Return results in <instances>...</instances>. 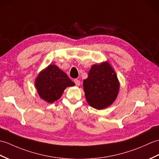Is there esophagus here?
I'll list each match as a JSON object with an SVG mask.
<instances>
[{"instance_id": "obj_1", "label": "esophagus", "mask_w": 159, "mask_h": 159, "mask_svg": "<svg viewBox=\"0 0 159 159\" xmlns=\"http://www.w3.org/2000/svg\"><path fill=\"white\" fill-rule=\"evenodd\" d=\"M74 82H75V83L76 84V85H77V86H79L80 85V80H79L75 79V80H74Z\"/></svg>"}]
</instances>
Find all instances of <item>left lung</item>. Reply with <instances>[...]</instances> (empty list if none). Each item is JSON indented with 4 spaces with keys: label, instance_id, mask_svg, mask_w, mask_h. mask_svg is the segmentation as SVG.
Segmentation results:
<instances>
[{
    "label": "left lung",
    "instance_id": "obj_1",
    "mask_svg": "<svg viewBox=\"0 0 159 159\" xmlns=\"http://www.w3.org/2000/svg\"><path fill=\"white\" fill-rule=\"evenodd\" d=\"M83 88L88 104L100 110L112 104L119 89V83L114 70L108 62L93 65L83 80Z\"/></svg>",
    "mask_w": 159,
    "mask_h": 159
}]
</instances>
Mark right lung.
I'll return each instance as SVG.
<instances>
[{
    "label": "right lung",
    "mask_w": 159,
    "mask_h": 159,
    "mask_svg": "<svg viewBox=\"0 0 159 159\" xmlns=\"http://www.w3.org/2000/svg\"><path fill=\"white\" fill-rule=\"evenodd\" d=\"M74 85L75 83L67 75L55 65H49L39 74L35 81L39 96L48 103L57 101L66 87Z\"/></svg>",
    "instance_id": "right-lung-1"
}]
</instances>
